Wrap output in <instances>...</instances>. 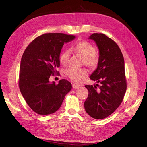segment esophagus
Returning a JSON list of instances; mask_svg holds the SVG:
<instances>
[{"label":"esophagus","instance_id":"obj_1","mask_svg":"<svg viewBox=\"0 0 147 147\" xmlns=\"http://www.w3.org/2000/svg\"><path fill=\"white\" fill-rule=\"evenodd\" d=\"M73 88H75V89H77V88H79V86H80V84H78V83H74L73 84Z\"/></svg>","mask_w":147,"mask_h":147}]
</instances>
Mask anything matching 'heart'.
<instances>
[{"instance_id": "b5f03b06", "label": "heart", "mask_w": 147, "mask_h": 147, "mask_svg": "<svg viewBox=\"0 0 147 147\" xmlns=\"http://www.w3.org/2000/svg\"><path fill=\"white\" fill-rule=\"evenodd\" d=\"M73 50L83 57V63L91 68H96L99 63V57L96 53V47L88 41H79L72 47ZM70 55L69 50H64L59 55L60 63L67 64ZM88 70L85 68L70 67L65 71V75L72 80L82 82L88 75Z\"/></svg>"}]
</instances>
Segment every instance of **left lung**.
<instances>
[{
  "instance_id": "obj_1",
  "label": "left lung",
  "mask_w": 147,
  "mask_h": 147,
  "mask_svg": "<svg viewBox=\"0 0 147 147\" xmlns=\"http://www.w3.org/2000/svg\"><path fill=\"white\" fill-rule=\"evenodd\" d=\"M89 38L96 42L99 50V65L90 78L100 85H85L89 94L84 109L92 118L104 119L117 110L125 94L127 82L124 57L117 44L105 34L94 33Z\"/></svg>"
}]
</instances>
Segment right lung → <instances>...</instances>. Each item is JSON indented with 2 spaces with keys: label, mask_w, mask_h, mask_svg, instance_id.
Here are the masks:
<instances>
[{
  "label": "right lung",
  "mask_w": 147,
  "mask_h": 147,
  "mask_svg": "<svg viewBox=\"0 0 147 147\" xmlns=\"http://www.w3.org/2000/svg\"><path fill=\"white\" fill-rule=\"evenodd\" d=\"M73 35L47 33L31 42L21 57L19 87L26 103L42 115L55 113L61 106L72 84L62 79L57 84L50 83V75L58 74L59 55L64 43L72 40Z\"/></svg>",
  "instance_id": "add662e5"
}]
</instances>
